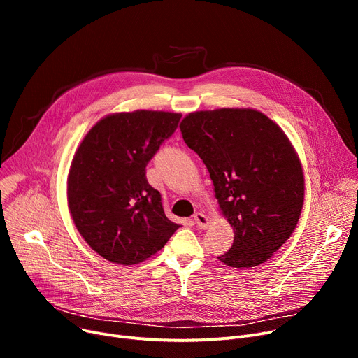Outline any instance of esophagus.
Segmentation results:
<instances>
[{
    "label": "esophagus",
    "instance_id": "34e87169",
    "mask_svg": "<svg viewBox=\"0 0 358 358\" xmlns=\"http://www.w3.org/2000/svg\"><path fill=\"white\" fill-rule=\"evenodd\" d=\"M194 223L197 224V228H200V229H206L209 227V217L206 216L204 213H200V212H197V213H194Z\"/></svg>",
    "mask_w": 358,
    "mask_h": 358
}]
</instances>
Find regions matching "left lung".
<instances>
[{"mask_svg": "<svg viewBox=\"0 0 358 358\" xmlns=\"http://www.w3.org/2000/svg\"><path fill=\"white\" fill-rule=\"evenodd\" d=\"M180 129L235 232L217 258L235 268L266 262L293 234L305 199L302 165L285 131L252 108L190 113Z\"/></svg>", "mask_w": 358, "mask_h": 358, "instance_id": "8db88e82", "label": "left lung"}]
</instances>
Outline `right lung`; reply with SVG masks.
I'll return each instance as SVG.
<instances>
[{"mask_svg":"<svg viewBox=\"0 0 358 358\" xmlns=\"http://www.w3.org/2000/svg\"><path fill=\"white\" fill-rule=\"evenodd\" d=\"M180 113L136 110L101 119L85 135L68 176V208L81 236L103 258L134 266L180 228L146 180V165L178 127Z\"/></svg>","mask_w":358,"mask_h":358,"instance_id":"obj_1","label":"right lung"}]
</instances>
